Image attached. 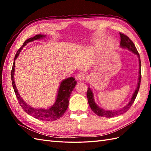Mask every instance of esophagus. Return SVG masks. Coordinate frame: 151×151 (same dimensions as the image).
Segmentation results:
<instances>
[{
  "label": "esophagus",
  "instance_id": "34e87169",
  "mask_svg": "<svg viewBox=\"0 0 151 151\" xmlns=\"http://www.w3.org/2000/svg\"><path fill=\"white\" fill-rule=\"evenodd\" d=\"M85 77H86V75L84 73H79L77 74V79L79 80L80 81H84L85 79Z\"/></svg>",
  "mask_w": 151,
  "mask_h": 151
}]
</instances>
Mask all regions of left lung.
<instances>
[{
    "instance_id": "obj_1",
    "label": "left lung",
    "mask_w": 151,
    "mask_h": 151,
    "mask_svg": "<svg viewBox=\"0 0 151 151\" xmlns=\"http://www.w3.org/2000/svg\"><path fill=\"white\" fill-rule=\"evenodd\" d=\"M120 37H121V43H120V46L122 48H125V49H129V50L132 51L133 53L137 56L139 58V78H138V82H137V86L136 89L135 91L134 92L132 95V97L131 98L130 101H129V103H128L126 106H124L123 108L121 109H119V110H104L99 106H98L97 104L95 103V99L93 97V91L91 89V88L88 87V91H87V97H88V101L89 106H90L92 111L94 112L95 114H97L99 116L101 117H112L115 116H117V115H119L123 114L125 112H127L128 110H129V108L131 107V106L134 103V101L136 98V96L137 95V93H138L139 86H140V83H141V78H142V75H141V60H140V57L139 54L137 52L136 48L135 47V45L132 41L130 38L128 37L126 35L122 33H119Z\"/></svg>"
}]
</instances>
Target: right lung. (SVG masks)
<instances>
[{"mask_svg": "<svg viewBox=\"0 0 151 151\" xmlns=\"http://www.w3.org/2000/svg\"><path fill=\"white\" fill-rule=\"evenodd\" d=\"M45 36V35L37 34L34 37L29 38V39H28L24 41L23 45L17 50V53L15 54L14 62L13 63L11 72V78L12 86L14 89L16 97H17L19 104H20V106L23 109V110L28 115H32L34 118L38 119L42 121H54L58 119H60L67 110V108H68L70 94H71L72 91L75 88V86L76 84V81H75V78L73 77H69L68 78L63 80L61 82L58 91V95L55 102H54L52 106H50L48 109H45L32 108L29 105L27 104V102H25L23 101V99L19 95L17 89L16 88L14 76L15 72V60L17 59V58L19 55V53H20L21 50L22 49V48L26 45L28 43L32 42V41L37 40H40L41 38H43Z\"/></svg>", "mask_w": 151, "mask_h": 151, "instance_id": "add662e5", "label": "right lung"}]
</instances>
